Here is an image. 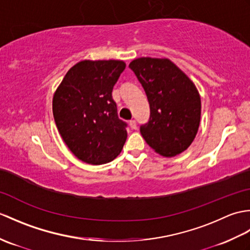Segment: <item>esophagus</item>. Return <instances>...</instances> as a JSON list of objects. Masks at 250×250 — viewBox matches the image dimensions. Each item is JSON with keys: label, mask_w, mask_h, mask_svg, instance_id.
Masks as SVG:
<instances>
[{"label": "esophagus", "mask_w": 250, "mask_h": 250, "mask_svg": "<svg viewBox=\"0 0 250 250\" xmlns=\"http://www.w3.org/2000/svg\"><path fill=\"white\" fill-rule=\"evenodd\" d=\"M129 125H130V128L132 130H135L136 129V121L135 120H130L129 121Z\"/></svg>", "instance_id": "1"}]
</instances>
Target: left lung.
I'll return each instance as SVG.
<instances>
[{
  "mask_svg": "<svg viewBox=\"0 0 250 250\" xmlns=\"http://www.w3.org/2000/svg\"><path fill=\"white\" fill-rule=\"evenodd\" d=\"M129 67L142 83L150 106L149 121L141 126L142 136L159 155H179L199 130L201 98L195 84L167 58H137Z\"/></svg>",
  "mask_w": 250,
  "mask_h": 250,
  "instance_id": "1",
  "label": "left lung"
}]
</instances>
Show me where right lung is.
Returning a JSON list of instances; mask_svg holds the SVG:
<instances>
[{
  "label": "right lung",
  "instance_id": "add662e5",
  "mask_svg": "<svg viewBox=\"0 0 250 250\" xmlns=\"http://www.w3.org/2000/svg\"><path fill=\"white\" fill-rule=\"evenodd\" d=\"M125 68L121 60H83L67 71L54 93L58 131L68 149L88 164L113 161L128 136L111 97Z\"/></svg>",
  "mask_w": 250,
  "mask_h": 250
}]
</instances>
